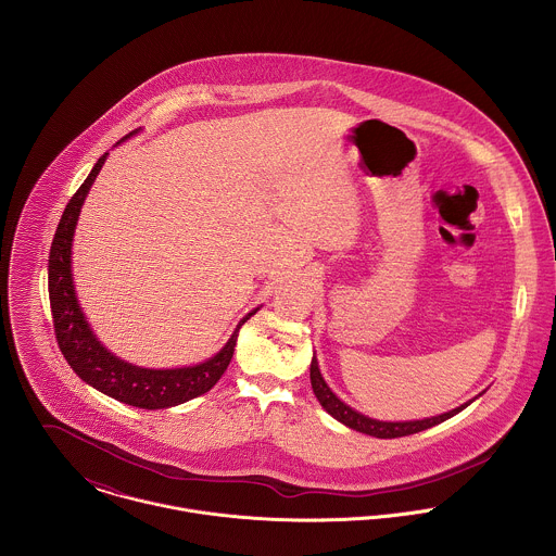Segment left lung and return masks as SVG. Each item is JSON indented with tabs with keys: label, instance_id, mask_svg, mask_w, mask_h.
Here are the masks:
<instances>
[{
	"label": "left lung",
	"instance_id": "1",
	"mask_svg": "<svg viewBox=\"0 0 556 556\" xmlns=\"http://www.w3.org/2000/svg\"><path fill=\"white\" fill-rule=\"evenodd\" d=\"M311 383H313V392L317 396L320 406L331 415L336 417L340 424L357 430V432H364V434H370V437H377V439H397V437H408V434H415V432H421V430H428L450 417H454L456 413H460L463 408H467L473 400L460 404L458 408L450 410V413H443V415H437V417H430V419H417V421H379V419H372V417H366L357 410H353L351 406H346L340 397L336 396L327 383L323 381L320 377V370H318L317 359L313 357V364H311Z\"/></svg>",
	"mask_w": 556,
	"mask_h": 556
}]
</instances>
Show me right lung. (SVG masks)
<instances>
[{
	"label": "right lung",
	"instance_id": "right-lung-1",
	"mask_svg": "<svg viewBox=\"0 0 556 556\" xmlns=\"http://www.w3.org/2000/svg\"><path fill=\"white\" fill-rule=\"evenodd\" d=\"M132 135V132H130ZM128 135V137H130ZM126 137V139H128ZM124 141V139H122ZM106 154L100 156L93 164L87 179L80 184L79 190L68 201L62 220L58 225L55 238L49 252V300L55 338L60 351L64 353L71 368L79 375L85 383L96 388L106 396L115 397L124 404L139 408H168L192 397L210 392L218 379L225 375L238 342L239 327L252 317L256 311L241 318L238 329L229 338V342L216 353L212 359L173 370H150L132 366L113 353H109L98 338L91 333L87 320L80 313L73 271H71V252H73V236L79 220L80 205L100 173Z\"/></svg>",
	"mask_w": 556,
	"mask_h": 556
}]
</instances>
